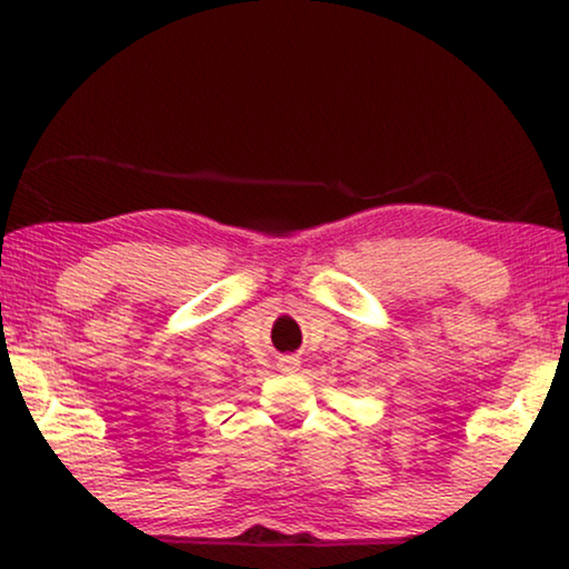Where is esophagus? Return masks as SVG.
<instances>
[{
	"label": "esophagus",
	"mask_w": 569,
	"mask_h": 569,
	"mask_svg": "<svg viewBox=\"0 0 569 569\" xmlns=\"http://www.w3.org/2000/svg\"><path fill=\"white\" fill-rule=\"evenodd\" d=\"M299 358H293V356H283L281 358V361H278V368H281V371L283 373H296V371H299Z\"/></svg>",
	"instance_id": "obj_1"
}]
</instances>
